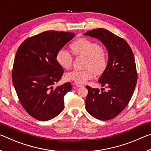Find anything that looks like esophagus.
Returning <instances> with one entry per match:
<instances>
[{"label": "esophagus", "instance_id": "34e87169", "mask_svg": "<svg viewBox=\"0 0 151 151\" xmlns=\"http://www.w3.org/2000/svg\"><path fill=\"white\" fill-rule=\"evenodd\" d=\"M75 85L76 86V87H83V86H84V85H81V84L77 83H75Z\"/></svg>", "mask_w": 151, "mask_h": 151}]
</instances>
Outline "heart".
I'll use <instances>...</instances> for the list:
<instances>
[{"label": "heart", "instance_id": "obj_1", "mask_svg": "<svg viewBox=\"0 0 151 151\" xmlns=\"http://www.w3.org/2000/svg\"><path fill=\"white\" fill-rule=\"evenodd\" d=\"M71 48L76 55L87 57L86 66L88 68L85 70H74L68 73L66 75L67 80L75 81L79 84H84L93 77V69L97 73H101L105 69L106 66V55L96 42L85 38H81L74 42L71 45ZM73 59L72 54L65 49H60L57 55V62L66 69L69 68L72 65Z\"/></svg>", "mask_w": 151, "mask_h": 151}]
</instances>
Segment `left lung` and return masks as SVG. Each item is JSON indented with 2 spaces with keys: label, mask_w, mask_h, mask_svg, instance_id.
<instances>
[{
  "label": "left lung",
  "mask_w": 151,
  "mask_h": 151,
  "mask_svg": "<svg viewBox=\"0 0 151 151\" xmlns=\"http://www.w3.org/2000/svg\"><path fill=\"white\" fill-rule=\"evenodd\" d=\"M85 36L99 39L108 51V63L98 82L101 88L86 86L88 94L86 110L91 116L101 121L114 118L129 104L137 82V73L133 52L129 44L118 36L104 29L86 32Z\"/></svg>",
  "instance_id": "1"
}]
</instances>
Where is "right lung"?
I'll use <instances>...</instances> for the list:
<instances>
[{"label": "right lung", "instance_id": "add662e5", "mask_svg": "<svg viewBox=\"0 0 151 151\" xmlns=\"http://www.w3.org/2000/svg\"><path fill=\"white\" fill-rule=\"evenodd\" d=\"M75 36L72 32L48 30L28 38L17 51L12 83L25 111L39 121L55 118L65 108L64 96L72 86L66 83L53 87L64 72L57 55Z\"/></svg>", "mask_w": 151, "mask_h": 151}]
</instances>
